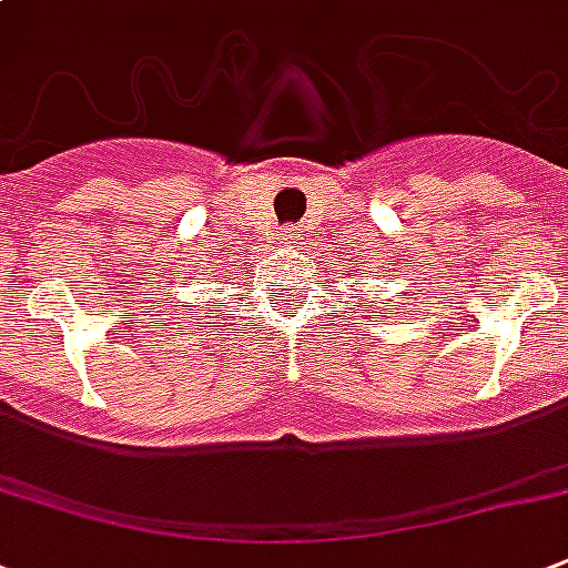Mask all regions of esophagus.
I'll return each mask as SVG.
<instances>
[{"instance_id": "esophagus-1", "label": "esophagus", "mask_w": 568, "mask_h": 568, "mask_svg": "<svg viewBox=\"0 0 568 568\" xmlns=\"http://www.w3.org/2000/svg\"><path fill=\"white\" fill-rule=\"evenodd\" d=\"M285 244H301V235H297V230L285 232Z\"/></svg>"}]
</instances>
